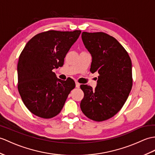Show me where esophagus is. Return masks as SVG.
Wrapping results in <instances>:
<instances>
[{"label": "esophagus", "mask_w": 155, "mask_h": 155, "mask_svg": "<svg viewBox=\"0 0 155 155\" xmlns=\"http://www.w3.org/2000/svg\"><path fill=\"white\" fill-rule=\"evenodd\" d=\"M76 87H77V88H79V87H80V84H79L78 82H76Z\"/></svg>", "instance_id": "obj_1"}]
</instances>
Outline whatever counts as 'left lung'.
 I'll list each match as a JSON object with an SVG mask.
<instances>
[{
    "label": "left lung",
    "instance_id": "8db88e82",
    "mask_svg": "<svg viewBox=\"0 0 155 155\" xmlns=\"http://www.w3.org/2000/svg\"><path fill=\"white\" fill-rule=\"evenodd\" d=\"M82 39L92 55L91 73L99 74L94 90L82 84L84 92L81 108L96 121L115 116L128 98L133 85L132 64L126 50L116 38L104 32L84 31Z\"/></svg>",
    "mask_w": 155,
    "mask_h": 155
}]
</instances>
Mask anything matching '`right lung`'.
Listing matches in <instances>:
<instances>
[{"label": "right lung", "instance_id": "right-lung-1", "mask_svg": "<svg viewBox=\"0 0 155 155\" xmlns=\"http://www.w3.org/2000/svg\"><path fill=\"white\" fill-rule=\"evenodd\" d=\"M81 30H49L32 38L20 53L18 63V89L31 112L45 119L60 113L70 92L73 79L62 81L52 71L62 67L71 46Z\"/></svg>", "mask_w": 155, "mask_h": 155}]
</instances>
